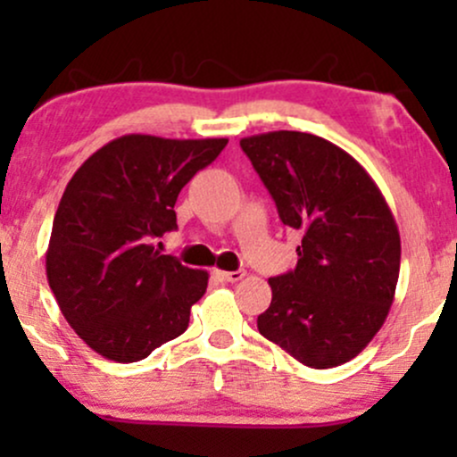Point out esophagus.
I'll return each mask as SVG.
<instances>
[{
    "label": "esophagus",
    "instance_id": "obj_1",
    "mask_svg": "<svg viewBox=\"0 0 457 457\" xmlns=\"http://www.w3.org/2000/svg\"><path fill=\"white\" fill-rule=\"evenodd\" d=\"M246 275L245 270H214V277L223 283H236L240 281Z\"/></svg>",
    "mask_w": 457,
    "mask_h": 457
}]
</instances>
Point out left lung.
Here are the masks:
<instances>
[{"instance_id":"obj_1","label":"left lung","mask_w":457,"mask_h":457,"mask_svg":"<svg viewBox=\"0 0 457 457\" xmlns=\"http://www.w3.org/2000/svg\"><path fill=\"white\" fill-rule=\"evenodd\" d=\"M283 225L301 232L296 269L272 277L266 339L313 370L348 363L385 324L400 277V229L359 161L298 130L240 139Z\"/></svg>"}]
</instances>
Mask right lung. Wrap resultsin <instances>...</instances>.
Returning a JSON list of instances; mask_svg holds the SVG:
<instances>
[{
    "label": "right lung",
    "mask_w": 457,
    "mask_h": 457,
    "mask_svg": "<svg viewBox=\"0 0 457 457\" xmlns=\"http://www.w3.org/2000/svg\"><path fill=\"white\" fill-rule=\"evenodd\" d=\"M225 145L124 135L71 178L51 229L46 279L94 353L135 363L187 330L208 272L161 255L152 240L176 229L178 193Z\"/></svg>",
    "instance_id": "add662e5"
}]
</instances>
